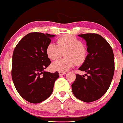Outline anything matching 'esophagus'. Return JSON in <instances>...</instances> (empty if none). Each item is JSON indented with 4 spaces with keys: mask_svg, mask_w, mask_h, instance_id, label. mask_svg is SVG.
<instances>
[{
    "mask_svg": "<svg viewBox=\"0 0 123 123\" xmlns=\"http://www.w3.org/2000/svg\"><path fill=\"white\" fill-rule=\"evenodd\" d=\"M66 74V72H59V75L60 76H62V75H63L64 74Z\"/></svg>",
    "mask_w": 123,
    "mask_h": 123,
    "instance_id": "esophagus-1",
    "label": "esophagus"
}]
</instances>
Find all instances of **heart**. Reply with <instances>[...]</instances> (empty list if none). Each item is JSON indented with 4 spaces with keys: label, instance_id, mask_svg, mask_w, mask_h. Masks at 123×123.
I'll return each mask as SVG.
<instances>
[{
    "label": "heart",
    "instance_id": "b5f03b06",
    "mask_svg": "<svg viewBox=\"0 0 123 123\" xmlns=\"http://www.w3.org/2000/svg\"><path fill=\"white\" fill-rule=\"evenodd\" d=\"M65 58L60 59L53 62L52 69L55 71L65 72L75 64L83 63L86 59L87 50L82 42L72 35H65L57 40V45L49 43L46 48V53L51 60L59 58L62 53Z\"/></svg>",
    "mask_w": 123,
    "mask_h": 123
}]
</instances>
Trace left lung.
Returning a JSON list of instances; mask_svg holds the SVG:
<instances>
[{
    "instance_id": "8db88e82",
    "label": "left lung",
    "mask_w": 123,
    "mask_h": 123,
    "mask_svg": "<svg viewBox=\"0 0 123 123\" xmlns=\"http://www.w3.org/2000/svg\"><path fill=\"white\" fill-rule=\"evenodd\" d=\"M78 36L87 43L88 54L79 68L86 72L87 77L77 74L72 85V92L82 101L93 102L106 92L111 83L115 70L114 53L110 44L100 35L85 33Z\"/></svg>"
}]
</instances>
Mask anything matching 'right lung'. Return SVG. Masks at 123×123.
Instances as JSON below:
<instances>
[{
    "label": "right lung",
    "mask_w": 123,
    "mask_h": 123,
    "mask_svg": "<svg viewBox=\"0 0 123 123\" xmlns=\"http://www.w3.org/2000/svg\"><path fill=\"white\" fill-rule=\"evenodd\" d=\"M55 35L31 32L21 40L12 57V78L17 91L27 101L37 104L51 95L58 72H45L51 63L46 48Z\"/></svg>",
    "instance_id": "right-lung-1"
}]
</instances>
